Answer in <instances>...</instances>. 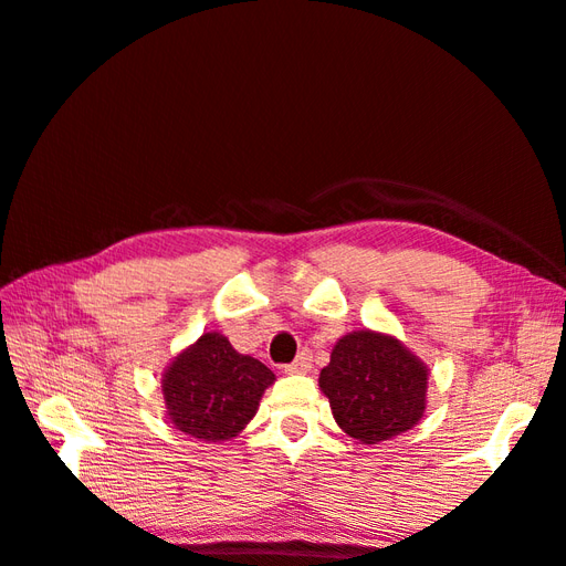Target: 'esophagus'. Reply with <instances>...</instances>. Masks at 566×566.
<instances>
[{"label": "esophagus", "mask_w": 566, "mask_h": 566, "mask_svg": "<svg viewBox=\"0 0 566 566\" xmlns=\"http://www.w3.org/2000/svg\"><path fill=\"white\" fill-rule=\"evenodd\" d=\"M313 367V355L311 349H303L301 355H297L291 365H285V371L287 375H305V371H311Z\"/></svg>", "instance_id": "34e87169"}]
</instances>
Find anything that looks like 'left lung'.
Listing matches in <instances>:
<instances>
[{
    "label": "left lung",
    "mask_w": 566,
    "mask_h": 566,
    "mask_svg": "<svg viewBox=\"0 0 566 566\" xmlns=\"http://www.w3.org/2000/svg\"><path fill=\"white\" fill-rule=\"evenodd\" d=\"M426 379L423 361L399 339L359 329L335 345L319 371V389L339 429L361 443H379L421 419Z\"/></svg>",
    "instance_id": "obj_1"
}]
</instances>
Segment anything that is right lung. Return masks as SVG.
<instances>
[{"label": "right lung", "instance_id": "1", "mask_svg": "<svg viewBox=\"0 0 566 566\" xmlns=\"http://www.w3.org/2000/svg\"><path fill=\"white\" fill-rule=\"evenodd\" d=\"M273 379L263 361L239 355L223 335L207 333L165 371L167 413L195 439L227 441L253 419Z\"/></svg>", "mask_w": 566, "mask_h": 566}]
</instances>
